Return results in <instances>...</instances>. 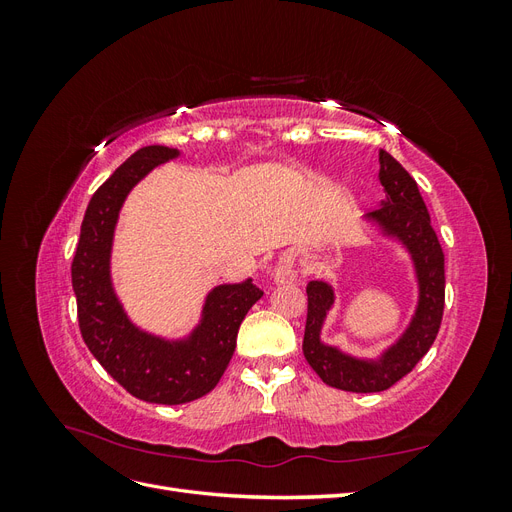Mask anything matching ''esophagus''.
<instances>
[{
  "mask_svg": "<svg viewBox=\"0 0 512 512\" xmlns=\"http://www.w3.org/2000/svg\"><path fill=\"white\" fill-rule=\"evenodd\" d=\"M299 273L294 269L288 260H280L273 271V282L275 284H286V282H297Z\"/></svg>",
  "mask_w": 512,
  "mask_h": 512,
  "instance_id": "34e87169",
  "label": "esophagus"
}]
</instances>
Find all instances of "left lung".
<instances>
[{
	"label": "left lung",
	"mask_w": 512,
	"mask_h": 512,
	"mask_svg": "<svg viewBox=\"0 0 512 512\" xmlns=\"http://www.w3.org/2000/svg\"><path fill=\"white\" fill-rule=\"evenodd\" d=\"M380 207L365 215L382 237L397 241L410 256L416 280L414 314L395 342L376 359L354 356L322 339V327L335 305L329 282L307 284V322L303 354L320 380L350 393L386 391L414 369L436 339L444 312V254L416 181L391 153L380 149Z\"/></svg>",
	"instance_id": "obj_1"
}]
</instances>
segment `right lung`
<instances>
[{"mask_svg":"<svg viewBox=\"0 0 512 512\" xmlns=\"http://www.w3.org/2000/svg\"><path fill=\"white\" fill-rule=\"evenodd\" d=\"M179 156V149L162 145L132 153L91 196L72 260V288L87 348L130 395L164 406L188 404L220 382L235 352L241 322L262 297L252 277L215 286L196 327L177 339L143 331L123 309L111 277L119 211L138 181Z\"/></svg>","mask_w":512,"mask_h":512,"instance_id":"right-lung-1","label":"right lung"}]
</instances>
